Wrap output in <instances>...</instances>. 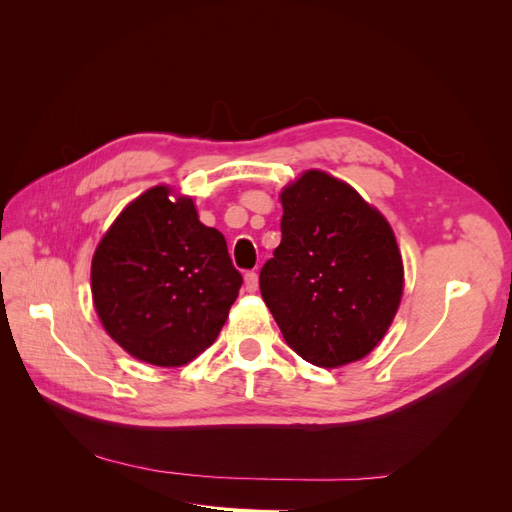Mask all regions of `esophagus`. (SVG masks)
Wrapping results in <instances>:
<instances>
[{
	"instance_id": "esophagus-1",
	"label": "esophagus",
	"mask_w": 512,
	"mask_h": 512,
	"mask_svg": "<svg viewBox=\"0 0 512 512\" xmlns=\"http://www.w3.org/2000/svg\"><path fill=\"white\" fill-rule=\"evenodd\" d=\"M245 288L250 292L258 290V273L256 271H247L245 273Z\"/></svg>"
}]
</instances>
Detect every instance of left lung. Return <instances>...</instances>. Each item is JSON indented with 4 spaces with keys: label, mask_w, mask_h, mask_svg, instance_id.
I'll return each instance as SVG.
<instances>
[{
    "label": "left lung",
    "mask_w": 512,
    "mask_h": 512,
    "mask_svg": "<svg viewBox=\"0 0 512 512\" xmlns=\"http://www.w3.org/2000/svg\"><path fill=\"white\" fill-rule=\"evenodd\" d=\"M282 243L260 269V292L286 344L316 367L363 359L389 331L404 265L382 213L322 170L286 185Z\"/></svg>",
    "instance_id": "obj_1"
}]
</instances>
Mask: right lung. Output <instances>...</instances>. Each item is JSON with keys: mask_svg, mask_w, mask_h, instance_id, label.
<instances>
[{"mask_svg": "<svg viewBox=\"0 0 512 512\" xmlns=\"http://www.w3.org/2000/svg\"><path fill=\"white\" fill-rule=\"evenodd\" d=\"M166 185L119 213L91 260L102 327L128 354L179 367L218 339L243 284L220 230L198 220L194 200Z\"/></svg>", "mask_w": 512, "mask_h": 512, "instance_id": "right-lung-1", "label": "right lung"}]
</instances>
